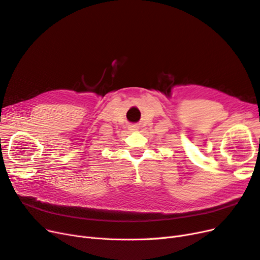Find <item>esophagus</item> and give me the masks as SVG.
<instances>
[{
  "label": "esophagus",
  "mask_w": 260,
  "mask_h": 260,
  "mask_svg": "<svg viewBox=\"0 0 260 260\" xmlns=\"http://www.w3.org/2000/svg\"><path fill=\"white\" fill-rule=\"evenodd\" d=\"M128 130H129L130 132H136V131L139 130V127H138L137 124H130L129 127H128Z\"/></svg>",
  "instance_id": "esophagus-1"
}]
</instances>
